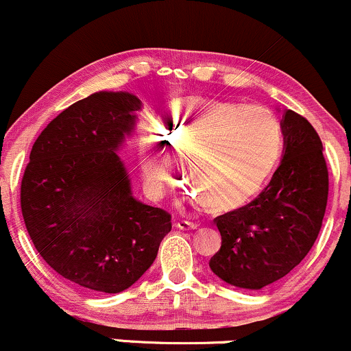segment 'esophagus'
<instances>
[{
    "label": "esophagus",
    "instance_id": "esophagus-1",
    "mask_svg": "<svg viewBox=\"0 0 351 351\" xmlns=\"http://www.w3.org/2000/svg\"><path fill=\"white\" fill-rule=\"evenodd\" d=\"M176 228L184 229V231H186V229H196L198 228V224L193 223V221H188V219H180L178 223H176Z\"/></svg>",
    "mask_w": 351,
    "mask_h": 351
}]
</instances>
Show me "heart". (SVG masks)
Wrapping results in <instances>:
<instances>
[{"instance_id":"obj_1","label":"heart","mask_w":351,"mask_h":351,"mask_svg":"<svg viewBox=\"0 0 351 351\" xmlns=\"http://www.w3.org/2000/svg\"><path fill=\"white\" fill-rule=\"evenodd\" d=\"M282 147V125L269 108L189 95L167 107L155 134L140 136V162L153 196L175 178V158L191 183L186 198L228 211L261 191Z\"/></svg>"}]
</instances>
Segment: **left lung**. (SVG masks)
<instances>
[{"label":"left lung","instance_id":"obj_1","mask_svg":"<svg viewBox=\"0 0 351 351\" xmlns=\"http://www.w3.org/2000/svg\"><path fill=\"white\" fill-rule=\"evenodd\" d=\"M284 156L256 199L217 216L221 249L209 261L219 279L259 291L307 256L324 221L328 170L315 128L293 110L282 117Z\"/></svg>","mask_w":351,"mask_h":351}]
</instances>
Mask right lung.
Listing matches in <instances>:
<instances>
[{"instance_id":"right-lung-1","label":"right lung","mask_w":351,"mask_h":351,"mask_svg":"<svg viewBox=\"0 0 351 351\" xmlns=\"http://www.w3.org/2000/svg\"><path fill=\"white\" fill-rule=\"evenodd\" d=\"M142 102L95 92L62 110L33 145L21 211L34 247L64 279L119 293L147 272L171 231V215L132 196L117 155Z\"/></svg>"}]
</instances>
